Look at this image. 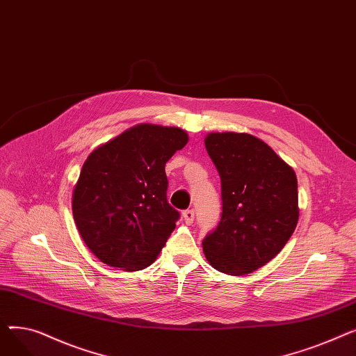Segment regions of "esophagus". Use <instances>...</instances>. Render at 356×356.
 <instances>
[{"label":"esophagus","instance_id":"1","mask_svg":"<svg viewBox=\"0 0 356 356\" xmlns=\"http://www.w3.org/2000/svg\"><path fill=\"white\" fill-rule=\"evenodd\" d=\"M181 215H183V219H184L186 223H188V225H191V223H193V219H195V211H193V209L184 211Z\"/></svg>","mask_w":356,"mask_h":356}]
</instances>
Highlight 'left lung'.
Returning a JSON list of instances; mask_svg holds the SVG:
<instances>
[{
	"label": "left lung",
	"mask_w": 356,
	"mask_h": 356,
	"mask_svg": "<svg viewBox=\"0 0 356 356\" xmlns=\"http://www.w3.org/2000/svg\"><path fill=\"white\" fill-rule=\"evenodd\" d=\"M207 152L220 177L222 218L203 239L209 264L250 274L284 248L298 220L297 177L274 149L247 133H211Z\"/></svg>",
	"instance_id": "1"
}]
</instances>
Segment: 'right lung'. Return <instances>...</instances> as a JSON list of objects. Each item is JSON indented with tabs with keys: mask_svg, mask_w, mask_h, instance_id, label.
<instances>
[{
	"mask_svg": "<svg viewBox=\"0 0 356 356\" xmlns=\"http://www.w3.org/2000/svg\"><path fill=\"white\" fill-rule=\"evenodd\" d=\"M188 141L179 127L138 124L88 156L72 212L86 247L102 263L124 271L154 263L179 219L165 197L164 167Z\"/></svg>",
	"mask_w": 356,
	"mask_h": 356,
	"instance_id": "1",
	"label": "right lung"
}]
</instances>
